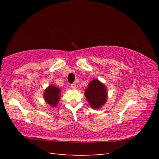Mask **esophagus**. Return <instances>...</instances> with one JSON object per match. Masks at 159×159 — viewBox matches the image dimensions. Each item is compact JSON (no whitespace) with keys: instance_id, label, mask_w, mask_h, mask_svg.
<instances>
[{"instance_id":"1","label":"esophagus","mask_w":159,"mask_h":159,"mask_svg":"<svg viewBox=\"0 0 159 159\" xmlns=\"http://www.w3.org/2000/svg\"><path fill=\"white\" fill-rule=\"evenodd\" d=\"M71 88L73 90L76 89V85L75 84V83H72V84H71Z\"/></svg>"}]
</instances>
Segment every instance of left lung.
Returning <instances> with one entry per match:
<instances>
[{
    "label": "left lung",
    "instance_id": "left-lung-1",
    "mask_svg": "<svg viewBox=\"0 0 159 159\" xmlns=\"http://www.w3.org/2000/svg\"><path fill=\"white\" fill-rule=\"evenodd\" d=\"M85 96L93 109H98L106 103L107 99V88L98 79L91 80L85 91Z\"/></svg>",
    "mask_w": 159,
    "mask_h": 159
}]
</instances>
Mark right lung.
<instances>
[{"label": "right lung", "instance_id": "right-lung-1", "mask_svg": "<svg viewBox=\"0 0 159 159\" xmlns=\"http://www.w3.org/2000/svg\"><path fill=\"white\" fill-rule=\"evenodd\" d=\"M60 89L56 86L49 85L45 90L43 98L45 102L49 105L55 107L57 106L60 98Z\"/></svg>", "mask_w": 159, "mask_h": 159}]
</instances>
